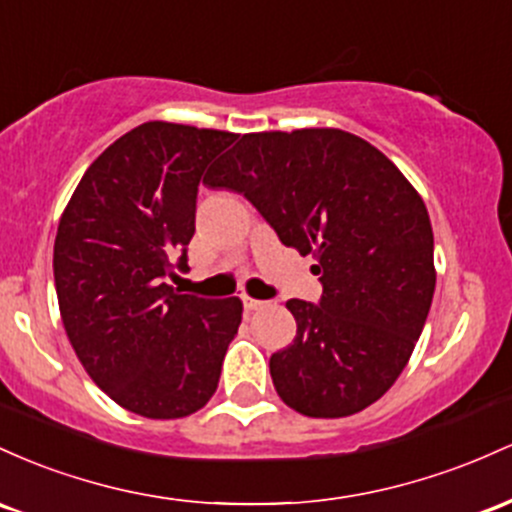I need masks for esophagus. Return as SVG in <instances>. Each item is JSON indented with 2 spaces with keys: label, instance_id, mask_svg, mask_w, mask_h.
I'll return each mask as SVG.
<instances>
[{
  "label": "esophagus",
  "instance_id": "1",
  "mask_svg": "<svg viewBox=\"0 0 512 512\" xmlns=\"http://www.w3.org/2000/svg\"><path fill=\"white\" fill-rule=\"evenodd\" d=\"M241 302H244V309L246 312H254V309H261L263 304V300H254V297H249V295H241Z\"/></svg>",
  "mask_w": 512,
  "mask_h": 512
}]
</instances>
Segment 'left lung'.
<instances>
[{
  "mask_svg": "<svg viewBox=\"0 0 512 512\" xmlns=\"http://www.w3.org/2000/svg\"><path fill=\"white\" fill-rule=\"evenodd\" d=\"M244 193L285 246L317 258L319 304L290 300L275 392L309 418L367 409L409 363L435 292L426 203L394 162L338 128L241 135L208 176Z\"/></svg>",
  "mask_w": 512,
  "mask_h": 512,
  "instance_id": "left-lung-1",
  "label": "left lung"
}]
</instances>
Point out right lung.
<instances>
[{
    "label": "right lung",
    "instance_id": "add662e5",
    "mask_svg": "<svg viewBox=\"0 0 512 512\" xmlns=\"http://www.w3.org/2000/svg\"><path fill=\"white\" fill-rule=\"evenodd\" d=\"M234 132L149 120L84 171L53 251L60 317L86 375L145 418L203 409L241 324V300L179 295L203 171Z\"/></svg>",
    "mask_w": 512,
    "mask_h": 512
}]
</instances>
